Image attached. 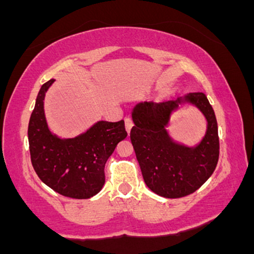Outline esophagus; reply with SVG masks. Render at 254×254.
<instances>
[{
	"label": "esophagus",
	"mask_w": 254,
	"mask_h": 254,
	"mask_svg": "<svg viewBox=\"0 0 254 254\" xmlns=\"http://www.w3.org/2000/svg\"><path fill=\"white\" fill-rule=\"evenodd\" d=\"M132 125H133V123H132V121H131V118H125V129H127V133H130V130H131V127H132Z\"/></svg>",
	"instance_id": "obj_1"
}]
</instances>
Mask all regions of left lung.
<instances>
[{
	"mask_svg": "<svg viewBox=\"0 0 254 254\" xmlns=\"http://www.w3.org/2000/svg\"><path fill=\"white\" fill-rule=\"evenodd\" d=\"M183 104L196 107L207 121L206 135L192 147L176 141L167 130L170 116ZM131 116L135 123L130 132L131 143L145 185L156 194L188 196L214 173L220 154L217 122L204 93H189L165 103H138Z\"/></svg>",
	"mask_w": 254,
	"mask_h": 254,
	"instance_id": "1",
	"label": "left lung"
}]
</instances>
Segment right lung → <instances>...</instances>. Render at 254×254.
<instances>
[{"label":"right lung","instance_id":"add662e5","mask_svg":"<svg viewBox=\"0 0 254 254\" xmlns=\"http://www.w3.org/2000/svg\"><path fill=\"white\" fill-rule=\"evenodd\" d=\"M55 80L40 88L28 123V143L34 171L44 184L62 196L87 199L105 184V164L127 136L124 121H99L72 138H61L48 127L44 99Z\"/></svg>","mask_w":254,"mask_h":254}]
</instances>
